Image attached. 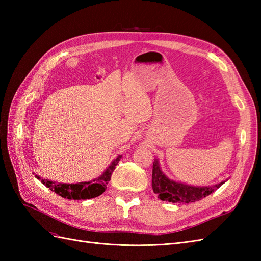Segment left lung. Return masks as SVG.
Masks as SVG:
<instances>
[{
  "label": "left lung",
  "instance_id": "obj_1",
  "mask_svg": "<svg viewBox=\"0 0 261 261\" xmlns=\"http://www.w3.org/2000/svg\"><path fill=\"white\" fill-rule=\"evenodd\" d=\"M224 183L225 181H221V183L216 185L202 187L178 183V181L170 179L164 174L160 169L158 159H155L153 162L152 189L154 194L158 195V198H160L163 201L181 203L198 201L204 198V197L209 196L215 191H217V189Z\"/></svg>",
  "mask_w": 261,
  "mask_h": 261
}]
</instances>
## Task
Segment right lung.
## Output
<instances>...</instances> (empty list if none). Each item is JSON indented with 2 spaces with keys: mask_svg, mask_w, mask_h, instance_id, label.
Segmentation results:
<instances>
[{
  "mask_svg": "<svg viewBox=\"0 0 261 261\" xmlns=\"http://www.w3.org/2000/svg\"><path fill=\"white\" fill-rule=\"evenodd\" d=\"M122 155H118L114 159L109 168L103 172V174L99 177L94 178L90 181H82L77 184H62V183H54L49 179H43L39 175H35L38 179L42 181V184L46 187H49L52 192L60 195L63 198L81 200V199H90L98 197L101 194H103L107 189V185L111 179V175L117 165L118 161L121 160Z\"/></svg>",
  "mask_w": 261,
  "mask_h": 261,
  "instance_id": "right-lung-1",
  "label": "right lung"
}]
</instances>
